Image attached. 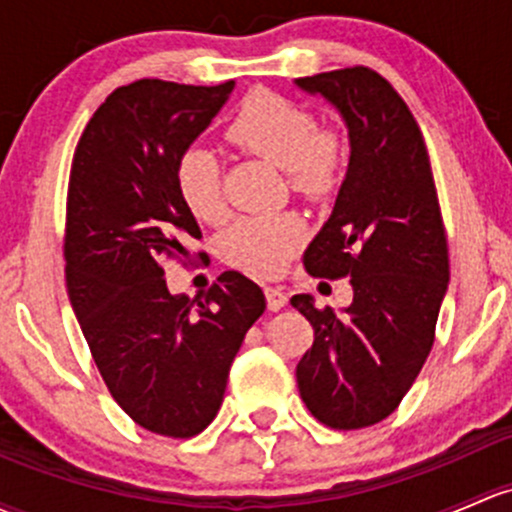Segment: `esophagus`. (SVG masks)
<instances>
[{
    "instance_id": "34e87169",
    "label": "esophagus",
    "mask_w": 512,
    "mask_h": 512,
    "mask_svg": "<svg viewBox=\"0 0 512 512\" xmlns=\"http://www.w3.org/2000/svg\"><path fill=\"white\" fill-rule=\"evenodd\" d=\"M265 299H267V309L270 311H279L287 306V294L277 287H265Z\"/></svg>"
}]
</instances>
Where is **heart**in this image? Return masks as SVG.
<instances>
[{"mask_svg":"<svg viewBox=\"0 0 512 512\" xmlns=\"http://www.w3.org/2000/svg\"><path fill=\"white\" fill-rule=\"evenodd\" d=\"M225 134L245 152L284 169L292 191L309 201L331 196L348 164V144L341 132L316 127L304 105L265 88L252 90L240 102ZM176 188L188 211L203 223H218L225 215L223 169L218 154L206 144H191L181 152ZM304 240L306 223L297 213L245 215L223 233L220 255L242 272L272 277L287 267Z\"/></svg>","mask_w":512,"mask_h":512,"instance_id":"b5f03b06","label":"heart"}]
</instances>
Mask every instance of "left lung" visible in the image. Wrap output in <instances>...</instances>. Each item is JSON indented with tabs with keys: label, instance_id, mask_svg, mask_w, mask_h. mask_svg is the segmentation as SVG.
I'll list each match as a JSON object with an SVG mask.
<instances>
[{
	"label": "left lung",
	"instance_id": "1",
	"mask_svg": "<svg viewBox=\"0 0 512 512\" xmlns=\"http://www.w3.org/2000/svg\"><path fill=\"white\" fill-rule=\"evenodd\" d=\"M348 129L346 179L331 218L304 252L319 277H351L338 314L311 294L292 306L314 326L297 365L299 395L319 422L360 429L395 412L434 343L449 252L424 137L383 75L355 66L294 80Z\"/></svg>",
	"mask_w": 512,
	"mask_h": 512
}]
</instances>
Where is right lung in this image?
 Instances as JSON below:
<instances>
[{
    "mask_svg": "<svg viewBox=\"0 0 512 512\" xmlns=\"http://www.w3.org/2000/svg\"><path fill=\"white\" fill-rule=\"evenodd\" d=\"M235 83L137 80L85 127L66 206V284L107 390L139 427L186 439L223 405L230 365L265 294L225 272L203 297L169 294L164 262L201 238L176 188V161Z\"/></svg>",
    "mask_w": 512,
    "mask_h": 512,
    "instance_id": "add662e5",
    "label": "right lung"
}]
</instances>
